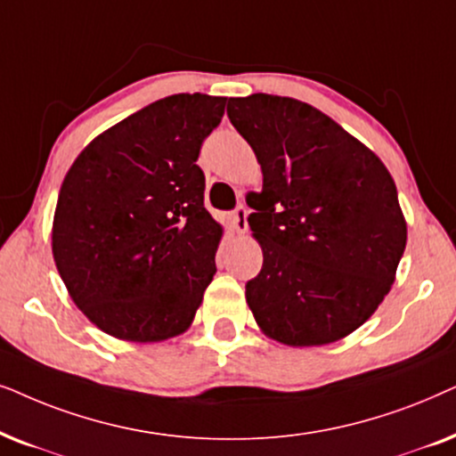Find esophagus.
I'll return each mask as SVG.
<instances>
[{
	"label": "esophagus",
	"instance_id": "1",
	"mask_svg": "<svg viewBox=\"0 0 456 456\" xmlns=\"http://www.w3.org/2000/svg\"><path fill=\"white\" fill-rule=\"evenodd\" d=\"M233 227L238 233H246L248 229V208L246 204H240L238 208L233 210Z\"/></svg>",
	"mask_w": 456,
	"mask_h": 456
}]
</instances>
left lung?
Masks as SVG:
<instances>
[{
	"mask_svg": "<svg viewBox=\"0 0 456 456\" xmlns=\"http://www.w3.org/2000/svg\"><path fill=\"white\" fill-rule=\"evenodd\" d=\"M263 191L250 204L263 269L246 283L260 330L288 346L338 342L390 291L406 246L398 191L367 145L294 97H229Z\"/></svg>",
	"mask_w": 456,
	"mask_h": 456,
	"instance_id": "1",
	"label": "left lung"
}]
</instances>
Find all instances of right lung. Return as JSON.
<instances>
[{
	"mask_svg": "<svg viewBox=\"0 0 456 456\" xmlns=\"http://www.w3.org/2000/svg\"><path fill=\"white\" fill-rule=\"evenodd\" d=\"M227 97L177 94L97 135L60 187L52 252L91 323L126 342L183 333L216 273L223 229L196 165Z\"/></svg>",
	"mask_w": 456,
	"mask_h": 456,
	"instance_id": "right-lung-1",
	"label": "right lung"
}]
</instances>
